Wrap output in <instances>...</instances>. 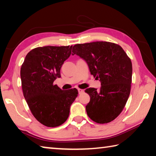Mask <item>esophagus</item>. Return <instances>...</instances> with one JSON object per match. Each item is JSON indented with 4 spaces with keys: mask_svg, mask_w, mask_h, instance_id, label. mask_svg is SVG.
<instances>
[{
    "mask_svg": "<svg viewBox=\"0 0 156 156\" xmlns=\"http://www.w3.org/2000/svg\"><path fill=\"white\" fill-rule=\"evenodd\" d=\"M78 94H80L82 93H83L84 90H83V89H78Z\"/></svg>",
    "mask_w": 156,
    "mask_h": 156,
    "instance_id": "1",
    "label": "esophagus"
}]
</instances>
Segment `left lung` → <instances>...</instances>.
<instances>
[{
    "mask_svg": "<svg viewBox=\"0 0 156 156\" xmlns=\"http://www.w3.org/2000/svg\"><path fill=\"white\" fill-rule=\"evenodd\" d=\"M76 54L87 63L91 74L100 79V90L88 88L90 96L87 113L97 123L112 122L120 115L129 98L132 78V63L123 49L109 42L75 44Z\"/></svg>",
    "mask_w": 156,
    "mask_h": 156,
    "instance_id": "left-lung-1",
    "label": "left lung"
}]
</instances>
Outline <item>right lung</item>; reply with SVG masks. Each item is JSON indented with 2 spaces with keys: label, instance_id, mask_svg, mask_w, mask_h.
<instances>
[{
  "label": "right lung",
  "instance_id": "add662e5",
  "mask_svg": "<svg viewBox=\"0 0 156 156\" xmlns=\"http://www.w3.org/2000/svg\"><path fill=\"white\" fill-rule=\"evenodd\" d=\"M71 46H45L31 50L20 68L25 99L39 122L49 127L64 123L70 106L78 96L76 89L62 90L54 82L60 78V68L72 54Z\"/></svg>",
  "mask_w": 156,
  "mask_h": 156
}]
</instances>
